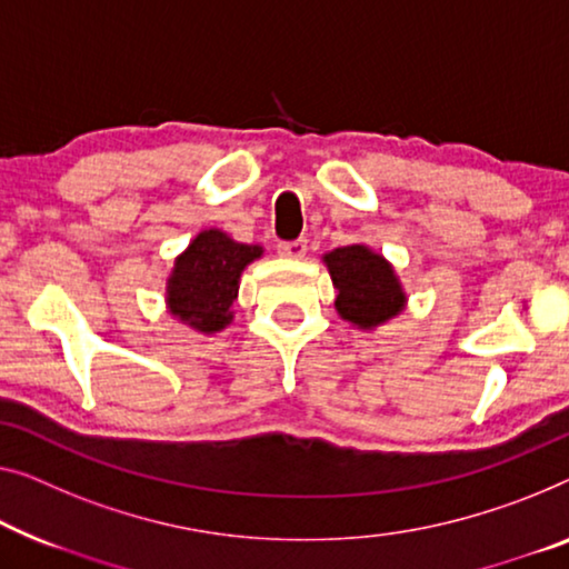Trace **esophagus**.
<instances>
[{
  "instance_id": "1",
  "label": "esophagus",
  "mask_w": 569,
  "mask_h": 569,
  "mask_svg": "<svg viewBox=\"0 0 569 569\" xmlns=\"http://www.w3.org/2000/svg\"><path fill=\"white\" fill-rule=\"evenodd\" d=\"M278 252L288 260H301L307 256V240H293V242H281L278 244Z\"/></svg>"
}]
</instances>
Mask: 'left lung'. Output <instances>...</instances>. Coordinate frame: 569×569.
I'll return each mask as SVG.
<instances>
[{
    "mask_svg": "<svg viewBox=\"0 0 569 569\" xmlns=\"http://www.w3.org/2000/svg\"><path fill=\"white\" fill-rule=\"evenodd\" d=\"M337 291L335 309L360 332H372L396 319L409 303V293L386 256L366 242H352L321 256Z\"/></svg>",
    "mask_w": 569,
    "mask_h": 569,
    "instance_id": "left-lung-1",
    "label": "left lung"
}]
</instances>
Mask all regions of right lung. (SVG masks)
Wrapping results in <instances>:
<instances>
[{"mask_svg":"<svg viewBox=\"0 0 569 569\" xmlns=\"http://www.w3.org/2000/svg\"><path fill=\"white\" fill-rule=\"evenodd\" d=\"M262 244H244L209 227L176 256L166 278V309L199 335H217L232 325L242 270L262 258Z\"/></svg>","mask_w":569,"mask_h":569,"instance_id":"obj_1","label":"right lung"}]
</instances>
